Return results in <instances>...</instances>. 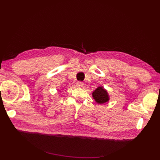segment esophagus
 Here are the masks:
<instances>
[{"label":"esophagus","mask_w":160,"mask_h":160,"mask_svg":"<svg viewBox=\"0 0 160 160\" xmlns=\"http://www.w3.org/2000/svg\"><path fill=\"white\" fill-rule=\"evenodd\" d=\"M83 82H80V81H78V82H76V85L78 87H82L83 86Z\"/></svg>","instance_id":"34e87169"}]
</instances>
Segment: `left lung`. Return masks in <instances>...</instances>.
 <instances>
[{"label":"left lung","mask_w":160,"mask_h":160,"mask_svg":"<svg viewBox=\"0 0 160 160\" xmlns=\"http://www.w3.org/2000/svg\"><path fill=\"white\" fill-rule=\"evenodd\" d=\"M93 99L98 104L106 103L109 100V96L107 90H105L102 87H98L92 93Z\"/></svg>","instance_id":"1"}]
</instances>
